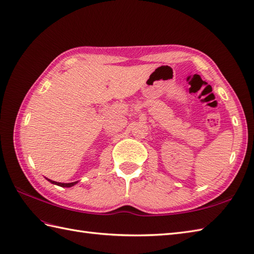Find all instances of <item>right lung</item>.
Instances as JSON below:
<instances>
[{
    "label": "right lung",
    "instance_id": "obj_1",
    "mask_svg": "<svg viewBox=\"0 0 254 254\" xmlns=\"http://www.w3.org/2000/svg\"><path fill=\"white\" fill-rule=\"evenodd\" d=\"M46 180L49 181L50 183H52V184H55V185L61 186V187H72V186H74L76 184V183H78V181L72 182V183H60V182H55V181H52V180H49V179H46Z\"/></svg>",
    "mask_w": 254,
    "mask_h": 254
}]
</instances>
